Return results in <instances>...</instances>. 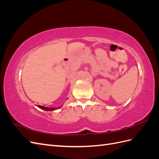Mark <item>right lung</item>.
Wrapping results in <instances>:
<instances>
[{"mask_svg":"<svg viewBox=\"0 0 159 159\" xmlns=\"http://www.w3.org/2000/svg\"><path fill=\"white\" fill-rule=\"evenodd\" d=\"M38 107L40 108V109H42L44 110H46V111H53V110H55V109H57V108H53V107H44V106H41V105H38ZM59 107V108H60ZM58 109V108H57Z\"/></svg>","mask_w":159,"mask_h":159,"instance_id":"1","label":"right lung"}]
</instances>
